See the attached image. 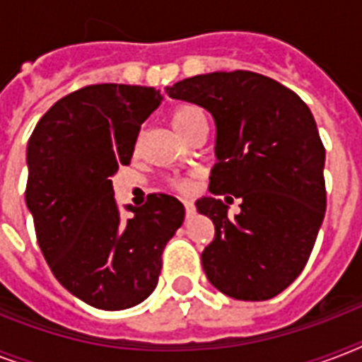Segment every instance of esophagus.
I'll return each mask as SVG.
<instances>
[{
  "instance_id": "34e87169",
  "label": "esophagus",
  "mask_w": 362,
  "mask_h": 362,
  "mask_svg": "<svg viewBox=\"0 0 362 362\" xmlns=\"http://www.w3.org/2000/svg\"><path fill=\"white\" fill-rule=\"evenodd\" d=\"M184 206H186V216L187 218H192L195 214V204L192 201H184Z\"/></svg>"
}]
</instances>
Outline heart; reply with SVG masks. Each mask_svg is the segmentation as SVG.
Segmentation results:
<instances>
[{"instance_id":"1","label":"heart","mask_w":362,"mask_h":362,"mask_svg":"<svg viewBox=\"0 0 362 362\" xmlns=\"http://www.w3.org/2000/svg\"><path fill=\"white\" fill-rule=\"evenodd\" d=\"M170 122H173L175 129L178 131L182 136H186L199 122H204V115L197 109V107L180 105V107H176V109H173V112H170ZM173 186L182 193L192 192L193 180L192 178H175V180H173Z\"/></svg>"}]
</instances>
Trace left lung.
Instances as JSON below:
<instances>
[{
    "label": "left lung",
    "mask_w": 362,
    "mask_h": 362,
    "mask_svg": "<svg viewBox=\"0 0 362 362\" xmlns=\"http://www.w3.org/2000/svg\"><path fill=\"white\" fill-rule=\"evenodd\" d=\"M167 93L214 116L210 193L242 201L235 220L221 199L197 201L216 229L201 253L204 274L238 300L276 297L303 272L325 218V146L308 105L252 71L192 76Z\"/></svg>",
    "instance_id": "1"
}]
</instances>
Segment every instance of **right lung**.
<instances>
[{
	"label": "right lung",
	"instance_id": "obj_1",
	"mask_svg": "<svg viewBox=\"0 0 362 362\" xmlns=\"http://www.w3.org/2000/svg\"><path fill=\"white\" fill-rule=\"evenodd\" d=\"M161 99L156 88L84 86L50 107L28 142L25 204L39 247L56 280L93 308L142 303L184 221V204L165 193L124 218L110 180Z\"/></svg>",
	"mask_w": 362,
	"mask_h": 362
}]
</instances>
